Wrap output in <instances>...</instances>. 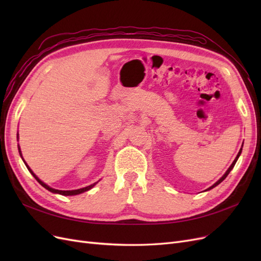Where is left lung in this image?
Segmentation results:
<instances>
[{
	"mask_svg": "<svg viewBox=\"0 0 261 261\" xmlns=\"http://www.w3.org/2000/svg\"><path fill=\"white\" fill-rule=\"evenodd\" d=\"M242 148H243V145H242ZM242 148L240 149V151H239L238 155H236V158H235V159H234V161H233V162H232V164L230 165V168H228V169L226 170V172H225V173H224V174L222 175V177H221V178H220L219 180H217V181H216V183H215V184H213L212 186H210L209 188H207V189H206V192H207V191H210V189H212L213 187H216V186H218V185H219V184L221 183V181H222V180H224V178H225V177H226V176L228 175V173H230V172L232 171V169L234 168V165H235L236 161H238V159H239V158H240V155H241V153H242Z\"/></svg>",
	"mask_w": 261,
	"mask_h": 261,
	"instance_id": "obj_1",
	"label": "left lung"
}]
</instances>
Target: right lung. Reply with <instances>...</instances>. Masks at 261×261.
<instances>
[{"label":"right lung","mask_w":261,"mask_h":261,"mask_svg":"<svg viewBox=\"0 0 261 261\" xmlns=\"http://www.w3.org/2000/svg\"><path fill=\"white\" fill-rule=\"evenodd\" d=\"M19 139V134L17 133V140ZM18 151H19V154H20V156H21V159H22V161H23V163L26 164V167H27V169H28V171L31 173V174H33V176L38 180V183L40 184L41 186H43L45 189H48L49 192H51V193H53V194H60V195H63V196H75V195H80V194H83V193H85V192H87V191H89V189H91L94 185H96L98 181H96V183H93V184H91V185H89V186H86V187H83V188H80V189H73V191H60V189H55V188H52V187H50L49 185H46L45 183H43V181L39 178L35 173L33 172V170H31L29 167H28V164L26 163V161L23 160V158H22V155H21V151H20V147H19V145H18Z\"/></svg>","instance_id":"add662e5"}]
</instances>
